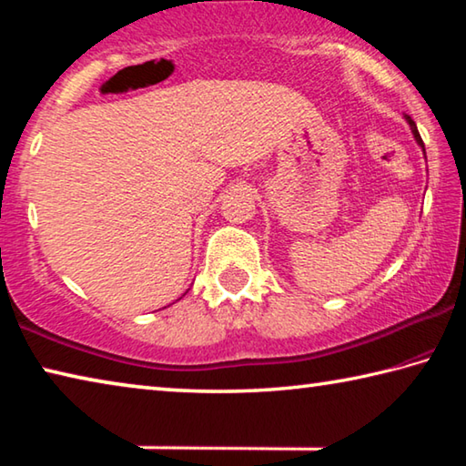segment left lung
Here are the masks:
<instances>
[{"mask_svg": "<svg viewBox=\"0 0 466 466\" xmlns=\"http://www.w3.org/2000/svg\"><path fill=\"white\" fill-rule=\"evenodd\" d=\"M405 121L409 123V127H411V133H413V137H415V141H417V146L421 147V152H423V156H425V146H423V141H421L420 131H417V125H415V121L411 119V116H407V115H405Z\"/></svg>", "mask_w": 466, "mask_h": 466, "instance_id": "obj_1", "label": "left lung"}]
</instances>
